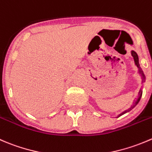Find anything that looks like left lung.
I'll return each instance as SVG.
<instances>
[{
    "label": "left lung",
    "mask_w": 152,
    "mask_h": 152,
    "mask_svg": "<svg viewBox=\"0 0 152 152\" xmlns=\"http://www.w3.org/2000/svg\"><path fill=\"white\" fill-rule=\"evenodd\" d=\"M132 56H133L135 64H136L137 67L138 69H139V73H140L141 76L143 77V79H145V76H144V74H143V72H142V69H141L140 67L139 58H138L137 54L136 52H134V50H132ZM142 91L140 90V92H139V95H138L137 99V101H136V103H135V105H136V104H137V103L140 102V99H141V96H142ZM125 112H126V111H125Z\"/></svg>",
    "instance_id": "obj_1"
}]
</instances>
